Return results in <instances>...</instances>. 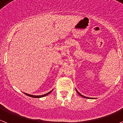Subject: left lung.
I'll list each match as a JSON object with an SVG mask.
<instances>
[{"mask_svg": "<svg viewBox=\"0 0 123 123\" xmlns=\"http://www.w3.org/2000/svg\"><path fill=\"white\" fill-rule=\"evenodd\" d=\"M75 90H76V92H77V93H78V94H79V95L80 96H82V98H88V97H86V96H83V95H82V94H80V93H79V92H78V91H77V90H76V89H75Z\"/></svg>", "mask_w": 123, "mask_h": 123, "instance_id": "obj_1", "label": "left lung"}]
</instances>
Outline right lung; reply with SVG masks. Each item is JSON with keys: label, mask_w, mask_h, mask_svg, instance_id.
<instances>
[{"label": "right lung", "mask_w": 123, "mask_h": 123, "mask_svg": "<svg viewBox=\"0 0 123 123\" xmlns=\"http://www.w3.org/2000/svg\"><path fill=\"white\" fill-rule=\"evenodd\" d=\"M52 91H53V90H51V91H50V92H48V93H46V94H43V95H39V96H35V95H31V94H27V93H24V94H26L27 96H28L31 97V98H42V97L46 96L48 95V94H50V93H51V92H52Z\"/></svg>", "instance_id": "1"}]
</instances>
